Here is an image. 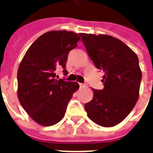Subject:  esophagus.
Wrapping results in <instances>:
<instances>
[{"mask_svg": "<svg viewBox=\"0 0 153 153\" xmlns=\"http://www.w3.org/2000/svg\"><path fill=\"white\" fill-rule=\"evenodd\" d=\"M79 85H80V87H85L86 86V85L83 84V83H79Z\"/></svg>", "mask_w": 153, "mask_h": 153, "instance_id": "obj_1", "label": "esophagus"}]
</instances>
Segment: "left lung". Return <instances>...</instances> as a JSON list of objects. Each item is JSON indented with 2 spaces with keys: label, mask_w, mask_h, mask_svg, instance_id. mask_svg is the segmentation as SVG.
<instances>
[{
  "label": "left lung",
  "mask_w": 153,
  "mask_h": 153,
  "mask_svg": "<svg viewBox=\"0 0 153 153\" xmlns=\"http://www.w3.org/2000/svg\"><path fill=\"white\" fill-rule=\"evenodd\" d=\"M90 59L104 72V89H93L94 97L85 105L88 117L99 126L120 123L139 97L141 71L136 53L117 38L105 34L79 33Z\"/></svg>",
  "instance_id": "obj_1"
}]
</instances>
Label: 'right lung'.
Wrapping results in <instances>:
<instances>
[{
    "mask_svg": "<svg viewBox=\"0 0 153 153\" xmlns=\"http://www.w3.org/2000/svg\"><path fill=\"white\" fill-rule=\"evenodd\" d=\"M79 40L78 33L72 31L46 32L30 46L19 66V100L30 117L41 126L59 123L73 94L79 89L76 82L57 80L55 77L58 68L67 74L68 53Z\"/></svg>",
    "mask_w": 153,
    "mask_h": 153,
    "instance_id": "1",
    "label": "right lung"
}]
</instances>
